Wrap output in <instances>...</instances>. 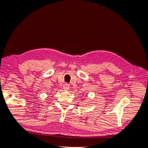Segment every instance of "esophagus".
I'll return each instance as SVG.
<instances>
[{"label": "esophagus", "instance_id": "obj_1", "mask_svg": "<svg viewBox=\"0 0 148 148\" xmlns=\"http://www.w3.org/2000/svg\"><path fill=\"white\" fill-rule=\"evenodd\" d=\"M63 89H64L65 91L69 90V89H70V86H69V84H67V83H65V84H64V86H63Z\"/></svg>", "mask_w": 148, "mask_h": 148}]
</instances>
